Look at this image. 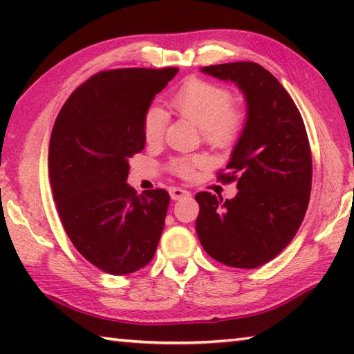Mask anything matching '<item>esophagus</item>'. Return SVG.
<instances>
[{
    "label": "esophagus",
    "mask_w": 354,
    "mask_h": 354,
    "mask_svg": "<svg viewBox=\"0 0 354 354\" xmlns=\"http://www.w3.org/2000/svg\"><path fill=\"white\" fill-rule=\"evenodd\" d=\"M170 196L171 200H183V198H189L190 196V192L189 190H184L181 187H171L170 189Z\"/></svg>",
    "instance_id": "obj_1"
}]
</instances>
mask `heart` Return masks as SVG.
Masks as SVG:
<instances>
[{
  "instance_id": "obj_1",
  "label": "heart",
  "mask_w": 354,
  "mask_h": 354,
  "mask_svg": "<svg viewBox=\"0 0 354 354\" xmlns=\"http://www.w3.org/2000/svg\"><path fill=\"white\" fill-rule=\"evenodd\" d=\"M170 107L201 129V136L209 145L230 147L241 134L243 112L232 104V93L227 88L201 80H190L170 98ZM143 137L148 143H156L164 134V112L159 107L148 109L143 117ZM207 164L205 156L179 158L171 160L173 173L189 178L195 169Z\"/></svg>"
}]
</instances>
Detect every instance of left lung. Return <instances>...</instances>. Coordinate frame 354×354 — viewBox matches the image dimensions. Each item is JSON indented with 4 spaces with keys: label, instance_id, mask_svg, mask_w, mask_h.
<instances>
[{
    "label": "left lung",
    "instance_id": "obj_1",
    "mask_svg": "<svg viewBox=\"0 0 354 354\" xmlns=\"http://www.w3.org/2000/svg\"><path fill=\"white\" fill-rule=\"evenodd\" d=\"M203 73L231 81L247 101V122L218 179L237 181L231 200L200 192L196 234L225 266L261 267L277 257L306 214L313 184L310 147L295 103L270 71L254 62L209 65Z\"/></svg>",
    "mask_w": 354,
    "mask_h": 354
}]
</instances>
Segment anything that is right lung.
I'll return each instance as SVG.
<instances>
[{"instance_id":"1","label":"right lung","mask_w":354,"mask_h":354,"mask_svg":"<svg viewBox=\"0 0 354 354\" xmlns=\"http://www.w3.org/2000/svg\"><path fill=\"white\" fill-rule=\"evenodd\" d=\"M176 67L118 68L70 95L51 133L48 169L59 217L75 248L100 270L128 274L153 259L170 195L127 183L145 147L143 117Z\"/></svg>"}]
</instances>
